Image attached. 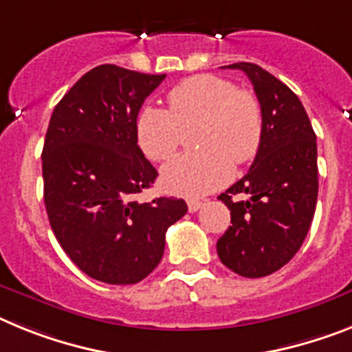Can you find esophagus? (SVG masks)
<instances>
[{"label": "esophagus", "mask_w": 352, "mask_h": 352, "mask_svg": "<svg viewBox=\"0 0 352 352\" xmlns=\"http://www.w3.org/2000/svg\"><path fill=\"white\" fill-rule=\"evenodd\" d=\"M200 208H202V202H200V200H188V209H190V212L199 211Z\"/></svg>", "instance_id": "obj_1"}]
</instances>
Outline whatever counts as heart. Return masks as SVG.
<instances>
[{
	"label": "heart",
	"instance_id": "b5f03b06",
	"mask_svg": "<svg viewBox=\"0 0 352 352\" xmlns=\"http://www.w3.org/2000/svg\"><path fill=\"white\" fill-rule=\"evenodd\" d=\"M170 109L146 105L135 132L143 152L168 161L184 141V129L200 125L195 144L202 150L182 153L162 168L168 191L200 197L231 181L232 164L252 161L263 138L259 102L249 91L217 75H195L168 94Z\"/></svg>",
	"mask_w": 352,
	"mask_h": 352
}]
</instances>
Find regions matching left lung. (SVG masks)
I'll list each match as a JSON object with an SVG mask.
<instances>
[{"instance_id": "1", "label": "left lung", "mask_w": 352, "mask_h": 352, "mask_svg": "<svg viewBox=\"0 0 352 352\" xmlns=\"http://www.w3.org/2000/svg\"><path fill=\"white\" fill-rule=\"evenodd\" d=\"M261 105L263 138L249 173L218 199L231 223L218 258L238 276H270L294 258L311 226L318 195L317 135L297 94L250 62H236ZM240 196V199H232Z\"/></svg>"}]
</instances>
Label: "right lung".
<instances>
[{
  "mask_svg": "<svg viewBox=\"0 0 352 352\" xmlns=\"http://www.w3.org/2000/svg\"><path fill=\"white\" fill-rule=\"evenodd\" d=\"M166 75L114 64L87 71L57 103L43 148L44 206L64 252L84 274L135 285L157 267L182 199L138 202L157 170L138 144V114Z\"/></svg>",
  "mask_w": 352,
  "mask_h": 352,
  "instance_id": "add662e5",
  "label": "right lung"
}]
</instances>
